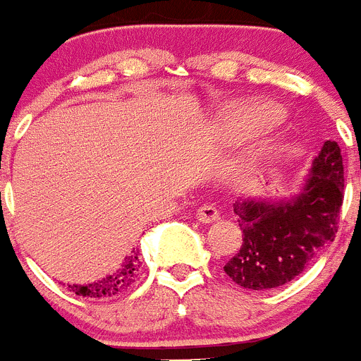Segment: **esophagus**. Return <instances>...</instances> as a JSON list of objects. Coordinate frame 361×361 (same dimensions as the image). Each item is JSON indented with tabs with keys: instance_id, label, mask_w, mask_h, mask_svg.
Here are the masks:
<instances>
[{
	"instance_id": "1",
	"label": "esophagus",
	"mask_w": 361,
	"mask_h": 361,
	"mask_svg": "<svg viewBox=\"0 0 361 361\" xmlns=\"http://www.w3.org/2000/svg\"><path fill=\"white\" fill-rule=\"evenodd\" d=\"M196 217L201 223H214V221L219 219V210L212 207V204H203V207L197 209Z\"/></svg>"
}]
</instances>
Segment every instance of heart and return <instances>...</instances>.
<instances>
[{
  "mask_svg": "<svg viewBox=\"0 0 361 361\" xmlns=\"http://www.w3.org/2000/svg\"><path fill=\"white\" fill-rule=\"evenodd\" d=\"M282 115V108L274 102H237L223 111V131L230 140H246L277 126Z\"/></svg>",
  "mask_w": 361,
  "mask_h": 361,
  "instance_id": "obj_1",
  "label": "heart"
}]
</instances>
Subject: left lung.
Instances as JSON below:
<instances>
[{"mask_svg": "<svg viewBox=\"0 0 361 361\" xmlns=\"http://www.w3.org/2000/svg\"><path fill=\"white\" fill-rule=\"evenodd\" d=\"M342 201V154L336 142L326 140L300 192L282 200L248 197L233 203L243 245L225 264L226 275L255 291L293 281L324 246L334 241Z\"/></svg>", "mask_w": 361, "mask_h": 361, "instance_id": "left-lung-1", "label": "left lung"}]
</instances>
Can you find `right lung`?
<instances>
[{"instance_id":"obj_1","label":"right lung","mask_w":361,"mask_h":361,"mask_svg":"<svg viewBox=\"0 0 361 361\" xmlns=\"http://www.w3.org/2000/svg\"><path fill=\"white\" fill-rule=\"evenodd\" d=\"M140 269V257H138V250H133L131 255L124 259V262L106 277L99 279L90 284H70V291L80 297H92V298H104V297H115L118 293H124L129 290V286L135 282L136 275Z\"/></svg>"}]
</instances>
